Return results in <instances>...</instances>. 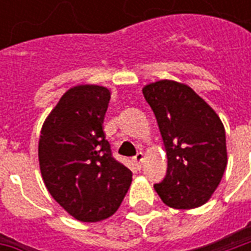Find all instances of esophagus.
<instances>
[{"label":"esophagus","mask_w":251,"mask_h":251,"mask_svg":"<svg viewBox=\"0 0 251 251\" xmlns=\"http://www.w3.org/2000/svg\"><path fill=\"white\" fill-rule=\"evenodd\" d=\"M142 161H144V154L142 153H137L136 156H134V163H136L137 168H141Z\"/></svg>","instance_id":"obj_1"}]
</instances>
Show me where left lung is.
Listing matches in <instances>:
<instances>
[{"label":"left lung","instance_id":"1","mask_svg":"<svg viewBox=\"0 0 251 251\" xmlns=\"http://www.w3.org/2000/svg\"><path fill=\"white\" fill-rule=\"evenodd\" d=\"M163 137L168 168L154 189L172 208L203 205L219 185L227 165L226 133L214 110L194 90L174 80L144 87Z\"/></svg>","mask_w":251,"mask_h":251}]
</instances>
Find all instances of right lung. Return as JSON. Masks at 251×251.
I'll use <instances>...</instances> for the list:
<instances>
[{
    "label": "right lung",
    "instance_id": "add662e5",
    "mask_svg": "<svg viewBox=\"0 0 251 251\" xmlns=\"http://www.w3.org/2000/svg\"><path fill=\"white\" fill-rule=\"evenodd\" d=\"M110 91L84 84L70 88L43 125L39 161L52 198L75 219L97 222L118 210L131 171L115 160L103 131Z\"/></svg>",
    "mask_w": 251,
    "mask_h": 251
}]
</instances>
